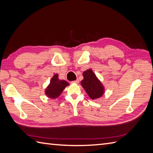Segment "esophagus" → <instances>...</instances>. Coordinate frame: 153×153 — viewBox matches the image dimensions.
Wrapping results in <instances>:
<instances>
[{"mask_svg": "<svg viewBox=\"0 0 153 153\" xmlns=\"http://www.w3.org/2000/svg\"><path fill=\"white\" fill-rule=\"evenodd\" d=\"M72 83H79V80L78 79H76L74 81V82H72Z\"/></svg>", "mask_w": 153, "mask_h": 153, "instance_id": "esophagus-1", "label": "esophagus"}]
</instances>
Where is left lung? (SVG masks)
<instances>
[{
	"mask_svg": "<svg viewBox=\"0 0 153 153\" xmlns=\"http://www.w3.org/2000/svg\"><path fill=\"white\" fill-rule=\"evenodd\" d=\"M83 79L81 84L92 99L99 98L103 95L104 89L100 81L91 70H87L83 74Z\"/></svg>",
	"mask_w": 153,
	"mask_h": 153,
	"instance_id": "obj_1",
	"label": "left lung"
}]
</instances>
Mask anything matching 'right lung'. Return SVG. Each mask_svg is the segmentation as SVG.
<instances>
[{
  "instance_id": "right-lung-1",
  "label": "right lung",
  "mask_w": 153,
  "mask_h": 153,
  "mask_svg": "<svg viewBox=\"0 0 153 153\" xmlns=\"http://www.w3.org/2000/svg\"><path fill=\"white\" fill-rule=\"evenodd\" d=\"M68 85H69V83L64 80H60L58 79V75L54 74L51 79L49 85L45 91V94L50 98H56Z\"/></svg>"
}]
</instances>
